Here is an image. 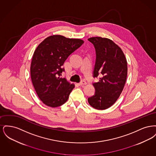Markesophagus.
I'll list each match as a JSON object with an SVG mask.
<instances>
[{
  "label": "esophagus",
  "instance_id": "esophagus-1",
  "mask_svg": "<svg viewBox=\"0 0 156 156\" xmlns=\"http://www.w3.org/2000/svg\"><path fill=\"white\" fill-rule=\"evenodd\" d=\"M79 85H80V86H82V85H86L87 84V82L85 81H82L81 82H80L79 83Z\"/></svg>",
  "mask_w": 156,
  "mask_h": 156
}]
</instances>
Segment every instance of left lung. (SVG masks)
I'll return each mask as SVG.
<instances>
[{"mask_svg":"<svg viewBox=\"0 0 156 156\" xmlns=\"http://www.w3.org/2000/svg\"><path fill=\"white\" fill-rule=\"evenodd\" d=\"M96 50L97 58L94 76L99 75L93 83L94 95L88 99L89 105L98 110H105L116 102L124 88L127 75V64L122 49L108 38H89Z\"/></svg>","mask_w":156,"mask_h":156,"instance_id":"left-lung-1","label":"left lung"}]
</instances>
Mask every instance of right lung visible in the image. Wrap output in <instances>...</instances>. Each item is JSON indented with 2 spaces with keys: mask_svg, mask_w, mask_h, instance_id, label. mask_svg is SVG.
Instances as JSON below:
<instances>
[{
  "mask_svg": "<svg viewBox=\"0 0 156 156\" xmlns=\"http://www.w3.org/2000/svg\"><path fill=\"white\" fill-rule=\"evenodd\" d=\"M84 41L80 38L52 35L45 38L34 51L30 66L32 83L43 104L56 108L65 104L74 83L60 76L68 56Z\"/></svg>",
  "mask_w": 156,
  "mask_h": 156,
  "instance_id": "add662e5",
  "label": "right lung"
}]
</instances>
